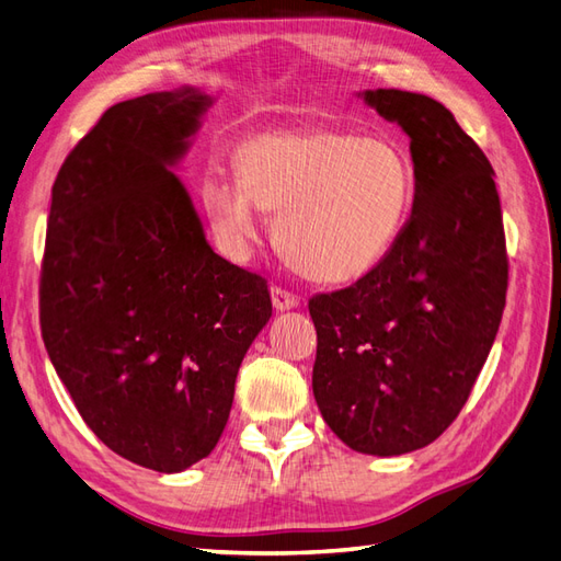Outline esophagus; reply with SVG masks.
Segmentation results:
<instances>
[{
	"label": "esophagus",
	"instance_id": "34e87169",
	"mask_svg": "<svg viewBox=\"0 0 561 561\" xmlns=\"http://www.w3.org/2000/svg\"><path fill=\"white\" fill-rule=\"evenodd\" d=\"M270 294H272V306H275L277 310H291V308H298V304H300L298 294L284 289V286H279V284H272Z\"/></svg>",
	"mask_w": 561,
	"mask_h": 561
}]
</instances>
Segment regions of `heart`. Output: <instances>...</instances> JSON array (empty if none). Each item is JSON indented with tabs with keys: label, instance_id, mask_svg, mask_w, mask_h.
<instances>
[{
	"label": "heart",
	"instance_id": "b5f03b06",
	"mask_svg": "<svg viewBox=\"0 0 561 561\" xmlns=\"http://www.w3.org/2000/svg\"><path fill=\"white\" fill-rule=\"evenodd\" d=\"M412 198L414 165L396 139L339 127L255 135L237 149V178L210 175L201 184L227 249H247L263 210H277L284 255L329 284L363 277L389 255Z\"/></svg>",
	"mask_w": 561,
	"mask_h": 561
}]
</instances>
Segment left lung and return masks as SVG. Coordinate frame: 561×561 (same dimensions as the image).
<instances>
[{"label":"left lung","mask_w":561,"mask_h":561,"mask_svg":"<svg viewBox=\"0 0 561 561\" xmlns=\"http://www.w3.org/2000/svg\"><path fill=\"white\" fill-rule=\"evenodd\" d=\"M410 135L414 204L393 249L355 284L308 300L318 332L312 393L329 428L367 455L424 448L479 379L507 296L493 165L440 102L369 90Z\"/></svg>","instance_id":"8db88e82"}]
</instances>
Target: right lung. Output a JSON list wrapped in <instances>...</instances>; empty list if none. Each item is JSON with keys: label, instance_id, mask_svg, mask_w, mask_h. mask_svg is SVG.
Returning <instances> with one entry per match:
<instances>
[{"label": "right lung", "instance_id": "1", "mask_svg": "<svg viewBox=\"0 0 561 561\" xmlns=\"http://www.w3.org/2000/svg\"><path fill=\"white\" fill-rule=\"evenodd\" d=\"M210 99L153 92L104 111L51 186L39 272L49 360L96 438L182 471L218 445L267 279L215 253L170 165Z\"/></svg>", "mask_w": 561, "mask_h": 561}]
</instances>
